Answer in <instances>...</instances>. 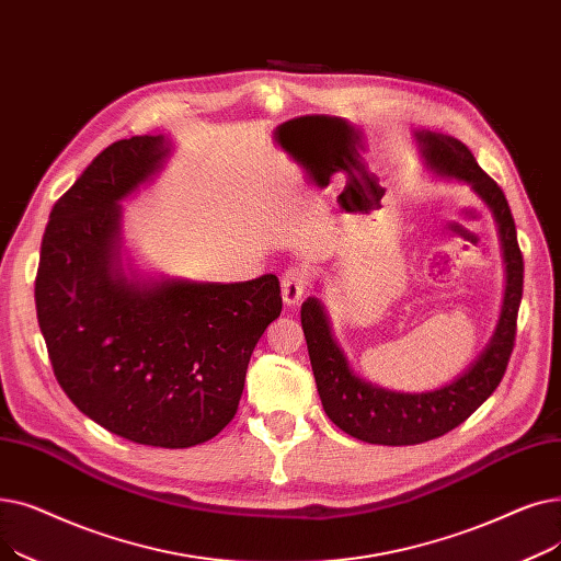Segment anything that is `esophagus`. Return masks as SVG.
<instances>
[{
	"label": "esophagus",
	"mask_w": 561,
	"mask_h": 561,
	"mask_svg": "<svg viewBox=\"0 0 561 561\" xmlns=\"http://www.w3.org/2000/svg\"><path fill=\"white\" fill-rule=\"evenodd\" d=\"M306 291V276L299 270H289L280 280V297L287 308L299 306Z\"/></svg>",
	"instance_id": "esophagus-1"
}]
</instances>
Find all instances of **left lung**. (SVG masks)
I'll return each mask as SVG.
<instances>
[{"label": "left lung", "instance_id": "1", "mask_svg": "<svg viewBox=\"0 0 561 561\" xmlns=\"http://www.w3.org/2000/svg\"><path fill=\"white\" fill-rule=\"evenodd\" d=\"M413 137L426 173L470 186V192L491 209L504 262V295L497 324L484 350L461 375L422 392L390 390L363 379L333 335L327 306L317 297L304 301L301 327L322 407L344 434L371 445H417L438 438L482 407L510 363L523 297V255L516 224L500 186L479 169L477 159L459 139L430 129L413 131Z\"/></svg>", "mask_w": 561, "mask_h": 561}]
</instances>
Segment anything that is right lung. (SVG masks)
<instances>
[{"mask_svg": "<svg viewBox=\"0 0 561 561\" xmlns=\"http://www.w3.org/2000/svg\"><path fill=\"white\" fill-rule=\"evenodd\" d=\"M171 154L164 135L116 141L55 203L36 312L57 381L79 411L131 443L182 449L234 417L251 354L283 299L274 274L207 283L137 262L123 201Z\"/></svg>", "mask_w": 561, "mask_h": 561, "instance_id": "add662e5", "label": "right lung"}]
</instances>
